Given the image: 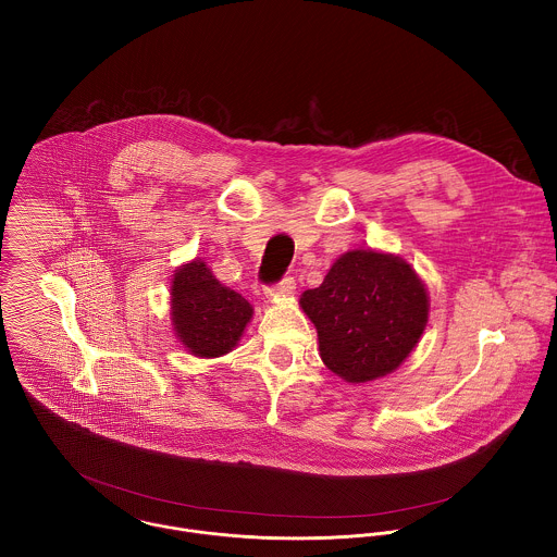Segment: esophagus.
Segmentation results:
<instances>
[{
	"label": "esophagus",
	"mask_w": 557,
	"mask_h": 557,
	"mask_svg": "<svg viewBox=\"0 0 557 557\" xmlns=\"http://www.w3.org/2000/svg\"><path fill=\"white\" fill-rule=\"evenodd\" d=\"M263 292L268 298H289L296 292V281H294V276H285L283 281L265 287Z\"/></svg>",
	"instance_id": "obj_1"
}]
</instances>
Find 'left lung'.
<instances>
[{"label":"left lung","mask_w":557,"mask_h":557,"mask_svg":"<svg viewBox=\"0 0 557 557\" xmlns=\"http://www.w3.org/2000/svg\"><path fill=\"white\" fill-rule=\"evenodd\" d=\"M300 305L318 327L323 364L351 384L395 371L429 315L426 289L409 263L375 250L345 252Z\"/></svg>","instance_id":"1"}]
</instances>
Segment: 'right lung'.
I'll return each instance as SVG.
<instances>
[{
  "mask_svg": "<svg viewBox=\"0 0 557 557\" xmlns=\"http://www.w3.org/2000/svg\"><path fill=\"white\" fill-rule=\"evenodd\" d=\"M171 309L177 336L188 351L201 358L232 351L252 318L250 305L234 289L223 287L199 259L175 272Z\"/></svg>",
  "mask_w": 557,
  "mask_h": 557,
  "instance_id": "add662e5",
  "label": "right lung"
}]
</instances>
